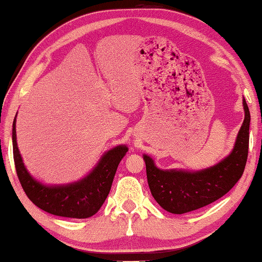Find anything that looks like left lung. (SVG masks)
Listing matches in <instances>:
<instances>
[{
	"label": "left lung",
	"instance_id": "left-lung-1",
	"mask_svg": "<svg viewBox=\"0 0 262 262\" xmlns=\"http://www.w3.org/2000/svg\"><path fill=\"white\" fill-rule=\"evenodd\" d=\"M244 122L235 146L227 158L213 167L189 171L183 169L163 170L154 160L144 154L150 193L163 209L172 214H184L203 208L228 193L244 172L249 153L251 115L245 99Z\"/></svg>",
	"mask_w": 262,
	"mask_h": 262
}]
</instances>
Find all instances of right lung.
<instances>
[{"label":"right lung","instance_id":"add662e5","mask_svg":"<svg viewBox=\"0 0 262 262\" xmlns=\"http://www.w3.org/2000/svg\"><path fill=\"white\" fill-rule=\"evenodd\" d=\"M16 117L12 124L13 160L18 180L29 199L40 209L57 216H93L107 199L118 164L128 148L125 145H118L107 150L93 170L79 181L62 185H46L31 176L23 162L17 146Z\"/></svg>","mask_w":262,"mask_h":262}]
</instances>
